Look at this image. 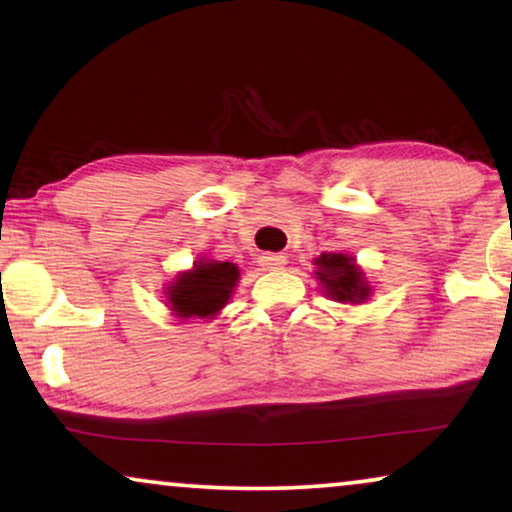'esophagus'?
I'll return each instance as SVG.
<instances>
[{
	"mask_svg": "<svg viewBox=\"0 0 512 512\" xmlns=\"http://www.w3.org/2000/svg\"><path fill=\"white\" fill-rule=\"evenodd\" d=\"M258 263L263 265V270H282L286 263H289V258L284 254H263L258 258Z\"/></svg>",
	"mask_w": 512,
	"mask_h": 512,
	"instance_id": "34e87169",
	"label": "esophagus"
}]
</instances>
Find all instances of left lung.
<instances>
[{
    "label": "left lung",
    "instance_id": "obj_1",
    "mask_svg": "<svg viewBox=\"0 0 512 512\" xmlns=\"http://www.w3.org/2000/svg\"><path fill=\"white\" fill-rule=\"evenodd\" d=\"M314 265V277L328 298L342 305H361L373 296V284L352 254H321Z\"/></svg>",
    "mask_w": 512,
    "mask_h": 512
}]
</instances>
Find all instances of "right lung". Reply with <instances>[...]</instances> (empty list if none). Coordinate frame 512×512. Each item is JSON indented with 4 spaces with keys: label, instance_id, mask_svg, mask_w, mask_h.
<instances>
[{
    "label": "right lung",
    "instance_id": "right-lung-1",
    "mask_svg": "<svg viewBox=\"0 0 512 512\" xmlns=\"http://www.w3.org/2000/svg\"><path fill=\"white\" fill-rule=\"evenodd\" d=\"M240 282V268L228 261L198 258L165 286V305L179 321L216 319Z\"/></svg>",
    "mask_w": 512,
    "mask_h": 512
}]
</instances>
